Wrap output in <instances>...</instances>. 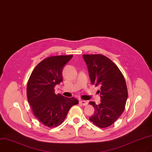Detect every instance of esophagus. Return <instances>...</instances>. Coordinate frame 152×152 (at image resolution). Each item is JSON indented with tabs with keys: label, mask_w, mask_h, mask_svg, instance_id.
Returning <instances> with one entry per match:
<instances>
[{
	"label": "esophagus",
	"mask_w": 152,
	"mask_h": 152,
	"mask_svg": "<svg viewBox=\"0 0 152 152\" xmlns=\"http://www.w3.org/2000/svg\"><path fill=\"white\" fill-rule=\"evenodd\" d=\"M80 103L83 106H87L88 105V102L86 101H84V100H81L80 101Z\"/></svg>",
	"instance_id": "obj_1"
}]
</instances>
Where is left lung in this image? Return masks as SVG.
<instances>
[{
	"instance_id": "left-lung-1",
	"label": "left lung",
	"mask_w": 152,
	"mask_h": 152,
	"mask_svg": "<svg viewBox=\"0 0 152 152\" xmlns=\"http://www.w3.org/2000/svg\"><path fill=\"white\" fill-rule=\"evenodd\" d=\"M92 85L99 86L101 103H89L94 108L89 120L99 128L113 124L122 114L128 98L125 77L118 66L102 54H84Z\"/></svg>"
}]
</instances>
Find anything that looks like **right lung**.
<instances>
[{
	"mask_svg": "<svg viewBox=\"0 0 152 152\" xmlns=\"http://www.w3.org/2000/svg\"><path fill=\"white\" fill-rule=\"evenodd\" d=\"M72 55L51 56L42 60L31 73L27 96L34 115L45 126L53 128L64 121L69 110L79 101L56 94L54 87L63 81L62 72Z\"/></svg>",
	"mask_w": 152,
	"mask_h": 152,
	"instance_id": "obj_1",
	"label": "right lung"
}]
</instances>
